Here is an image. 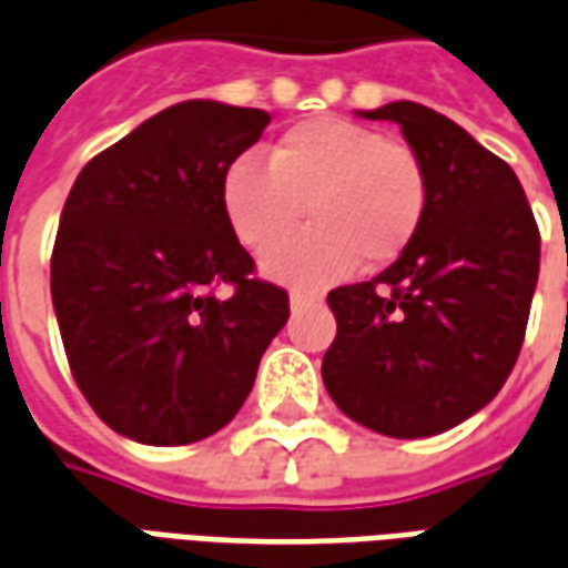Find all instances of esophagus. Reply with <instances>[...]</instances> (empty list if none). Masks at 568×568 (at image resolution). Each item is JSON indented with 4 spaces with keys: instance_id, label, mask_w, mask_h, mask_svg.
Listing matches in <instances>:
<instances>
[{
    "instance_id": "esophagus-1",
    "label": "esophagus",
    "mask_w": 568,
    "mask_h": 568,
    "mask_svg": "<svg viewBox=\"0 0 568 568\" xmlns=\"http://www.w3.org/2000/svg\"><path fill=\"white\" fill-rule=\"evenodd\" d=\"M292 310H301V307H310V304H316V295H307V292H292Z\"/></svg>"
}]
</instances>
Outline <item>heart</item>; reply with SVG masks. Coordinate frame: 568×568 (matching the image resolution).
<instances>
[{
  "label": "heart",
  "mask_w": 568,
  "mask_h": 568,
  "mask_svg": "<svg viewBox=\"0 0 568 568\" xmlns=\"http://www.w3.org/2000/svg\"><path fill=\"white\" fill-rule=\"evenodd\" d=\"M428 173L417 149L344 118H310L267 151V166L236 158L222 175V210L236 240L270 252L303 215L317 224L295 244L264 258L273 280L328 285L356 271L383 267L423 227Z\"/></svg>",
  "instance_id": "obj_1"
}]
</instances>
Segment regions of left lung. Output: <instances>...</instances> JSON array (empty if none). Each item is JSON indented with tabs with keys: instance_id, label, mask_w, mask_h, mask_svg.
<instances>
[{
	"instance_id": "left-lung-1",
	"label": "left lung",
	"mask_w": 568,
	"mask_h": 568,
	"mask_svg": "<svg viewBox=\"0 0 568 568\" xmlns=\"http://www.w3.org/2000/svg\"><path fill=\"white\" fill-rule=\"evenodd\" d=\"M395 121L428 173L414 243L371 283L328 292L337 337L322 381L346 417L389 438H428L489 405L524 346L541 236L508 163L435 109Z\"/></svg>"
}]
</instances>
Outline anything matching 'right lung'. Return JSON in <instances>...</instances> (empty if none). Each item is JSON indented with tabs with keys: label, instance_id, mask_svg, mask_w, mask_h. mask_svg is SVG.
<instances>
[{
	"label": "right lung",
	"instance_id": "obj_1",
	"mask_svg": "<svg viewBox=\"0 0 568 568\" xmlns=\"http://www.w3.org/2000/svg\"><path fill=\"white\" fill-rule=\"evenodd\" d=\"M267 124L261 109L175 103L69 191L51 255L57 325L81 395L124 438L175 447L227 426L288 320V295L252 276L222 210L224 170Z\"/></svg>",
	"mask_w": 568,
	"mask_h": 568
}]
</instances>
